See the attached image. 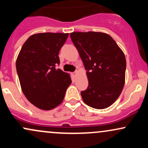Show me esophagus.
<instances>
[{
  "label": "esophagus",
  "instance_id": "34e87169",
  "mask_svg": "<svg viewBox=\"0 0 148 148\" xmlns=\"http://www.w3.org/2000/svg\"><path fill=\"white\" fill-rule=\"evenodd\" d=\"M76 73H77V72H73L72 73V76H74H74H76Z\"/></svg>",
  "mask_w": 148,
  "mask_h": 148
}]
</instances>
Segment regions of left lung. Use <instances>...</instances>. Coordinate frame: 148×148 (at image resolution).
<instances>
[{
  "label": "left lung",
  "instance_id": "left-lung-1",
  "mask_svg": "<svg viewBox=\"0 0 148 148\" xmlns=\"http://www.w3.org/2000/svg\"><path fill=\"white\" fill-rule=\"evenodd\" d=\"M70 37L87 71L89 85L81 91L83 100L92 108H108L116 101L125 85V54L106 33L73 32Z\"/></svg>",
  "mask_w": 148,
  "mask_h": 148
}]
</instances>
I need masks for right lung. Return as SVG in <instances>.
<instances>
[{"label": "right lung", "instance_id": "obj_1", "mask_svg": "<svg viewBox=\"0 0 148 148\" xmlns=\"http://www.w3.org/2000/svg\"><path fill=\"white\" fill-rule=\"evenodd\" d=\"M68 33H42L28 37L16 62L22 92L32 104L42 110H51L62 102L72 84L70 76L56 66L58 53Z\"/></svg>", "mask_w": 148, "mask_h": 148}]
</instances>
